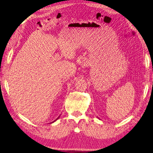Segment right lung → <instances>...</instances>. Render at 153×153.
<instances>
[{"label": "right lung", "instance_id": "obj_1", "mask_svg": "<svg viewBox=\"0 0 153 153\" xmlns=\"http://www.w3.org/2000/svg\"><path fill=\"white\" fill-rule=\"evenodd\" d=\"M59 117H57V119H56V120H55V121H53V122H52V123H53V122H55V121H56V120H58V119H59Z\"/></svg>", "mask_w": 153, "mask_h": 153}]
</instances>
